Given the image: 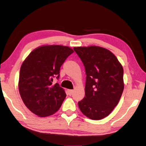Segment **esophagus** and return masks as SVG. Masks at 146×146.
Segmentation results:
<instances>
[{
  "label": "esophagus",
  "instance_id": "obj_1",
  "mask_svg": "<svg viewBox=\"0 0 146 146\" xmlns=\"http://www.w3.org/2000/svg\"><path fill=\"white\" fill-rule=\"evenodd\" d=\"M73 93V90H68V94L69 95H72Z\"/></svg>",
  "mask_w": 146,
  "mask_h": 146
}]
</instances>
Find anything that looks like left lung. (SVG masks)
<instances>
[{
	"instance_id": "obj_1",
	"label": "left lung",
	"mask_w": 146,
	"mask_h": 146,
	"mask_svg": "<svg viewBox=\"0 0 146 146\" xmlns=\"http://www.w3.org/2000/svg\"><path fill=\"white\" fill-rule=\"evenodd\" d=\"M86 71L85 97L78 102L85 116L93 120L107 117L117 105L123 93V69L116 56L97 46L73 48Z\"/></svg>"
}]
</instances>
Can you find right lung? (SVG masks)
Wrapping results in <instances>:
<instances>
[{
	"instance_id": "right-lung-1",
	"label": "right lung",
	"mask_w": 146,
	"mask_h": 146,
	"mask_svg": "<svg viewBox=\"0 0 146 146\" xmlns=\"http://www.w3.org/2000/svg\"><path fill=\"white\" fill-rule=\"evenodd\" d=\"M73 53L68 46L45 45L31 52L22 64L18 88L23 102L33 113L47 117L58 111L66 95L59 84L60 67Z\"/></svg>"
}]
</instances>
